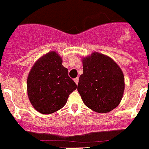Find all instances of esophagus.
Segmentation results:
<instances>
[{"label":"esophagus","mask_w":149,"mask_h":149,"mask_svg":"<svg viewBox=\"0 0 149 149\" xmlns=\"http://www.w3.org/2000/svg\"><path fill=\"white\" fill-rule=\"evenodd\" d=\"M74 81H75V83H76V84H78V83H79V77L75 78V79H74Z\"/></svg>","instance_id":"obj_1"}]
</instances>
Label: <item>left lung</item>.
I'll use <instances>...</instances> for the list:
<instances>
[{
	"label": "left lung",
	"instance_id": "left-lung-1",
	"mask_svg": "<svg viewBox=\"0 0 149 149\" xmlns=\"http://www.w3.org/2000/svg\"><path fill=\"white\" fill-rule=\"evenodd\" d=\"M83 74L78 91L87 107L98 113H107L118 106L125 88L120 67L108 56L93 53L83 58Z\"/></svg>",
	"mask_w": 149,
	"mask_h": 149
}]
</instances>
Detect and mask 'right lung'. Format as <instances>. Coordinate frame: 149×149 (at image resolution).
Returning <instances> with one entry per match:
<instances>
[{
	"label": "right lung",
	"mask_w": 149,
	"mask_h": 149,
	"mask_svg": "<svg viewBox=\"0 0 149 149\" xmlns=\"http://www.w3.org/2000/svg\"><path fill=\"white\" fill-rule=\"evenodd\" d=\"M56 52L47 53L36 61L27 78V93L35 109L49 114L61 109L77 85L63 67Z\"/></svg>",
	"instance_id": "obj_1"
}]
</instances>
